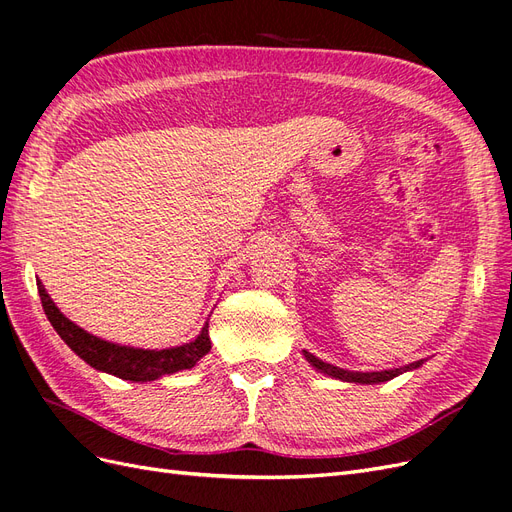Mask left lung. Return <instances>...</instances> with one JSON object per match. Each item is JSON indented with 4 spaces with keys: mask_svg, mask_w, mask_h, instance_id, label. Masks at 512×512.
Instances as JSON below:
<instances>
[{
    "mask_svg": "<svg viewBox=\"0 0 512 512\" xmlns=\"http://www.w3.org/2000/svg\"><path fill=\"white\" fill-rule=\"evenodd\" d=\"M304 355H306V359H308L310 364L315 366L317 370H321V372H325V374H329V376H334V378H340V381L361 383V385H374V383L391 381L393 376H398V374H402V372H406V370H412V368H419V366L423 364V359H421V361H415V364H410V366H406V368H395V370H383V372H346V370L336 368V366H332V364H325V361H321L319 357H315V355L308 353V351H304Z\"/></svg>",
    "mask_w": 512,
    "mask_h": 512,
    "instance_id": "1",
    "label": "left lung"
}]
</instances>
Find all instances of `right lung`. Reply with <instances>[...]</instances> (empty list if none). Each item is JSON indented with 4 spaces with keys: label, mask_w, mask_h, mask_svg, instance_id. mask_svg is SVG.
<instances>
[{
    "label": "right lung",
    "mask_w": 512,
    "mask_h": 512,
    "mask_svg": "<svg viewBox=\"0 0 512 512\" xmlns=\"http://www.w3.org/2000/svg\"><path fill=\"white\" fill-rule=\"evenodd\" d=\"M38 293L42 300L44 315L55 327V332L61 340L70 346V349L85 359L87 364L95 370H102L123 378V381L146 383L155 381L163 374H172L178 370L193 368L210 351V336H208V323L202 327V334L193 342L174 346V349L163 351H144V349H131V346H119L87 334L70 319H65L59 308L48 298L44 285L38 280Z\"/></svg>",
    "instance_id": "right-lung-1"
}]
</instances>
